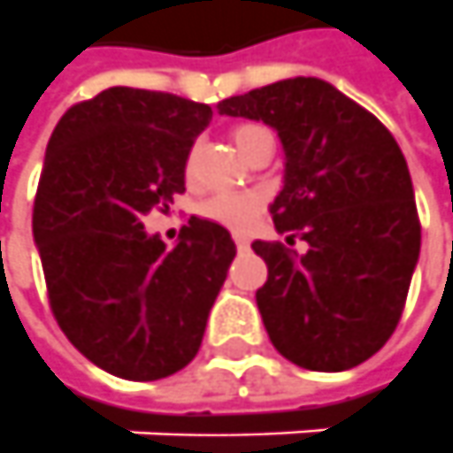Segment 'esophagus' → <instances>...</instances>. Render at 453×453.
<instances>
[{"label":"esophagus","instance_id":"obj_1","mask_svg":"<svg viewBox=\"0 0 453 453\" xmlns=\"http://www.w3.org/2000/svg\"><path fill=\"white\" fill-rule=\"evenodd\" d=\"M234 244H236V249H239V251H247L249 239L244 236V234H234Z\"/></svg>","mask_w":453,"mask_h":453}]
</instances>
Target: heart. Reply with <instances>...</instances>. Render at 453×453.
I'll use <instances>...</instances> for the list:
<instances>
[{
	"label": "heart",
	"mask_w": 453,
	"mask_h": 453,
	"mask_svg": "<svg viewBox=\"0 0 453 453\" xmlns=\"http://www.w3.org/2000/svg\"><path fill=\"white\" fill-rule=\"evenodd\" d=\"M259 132H266L259 124H242L232 132L234 144L239 147V151L244 154V149L249 147V142ZM264 199L254 191H226V194H217L211 199H206L199 214L204 219L221 224L232 232H247L254 221L262 217Z\"/></svg>",
	"instance_id": "obj_1"
}]
</instances>
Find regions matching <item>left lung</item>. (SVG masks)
Instances as JSON below:
<instances>
[{"label":"left lung","mask_w":453,"mask_h":453,"mask_svg":"<svg viewBox=\"0 0 453 453\" xmlns=\"http://www.w3.org/2000/svg\"><path fill=\"white\" fill-rule=\"evenodd\" d=\"M264 121L284 147V187L269 206L287 242H254L269 269L257 306L272 344L311 372L359 366L387 344L421 249L402 149L372 111L329 81L294 77L219 102Z\"/></svg>","instance_id":"8db88e82"}]
</instances>
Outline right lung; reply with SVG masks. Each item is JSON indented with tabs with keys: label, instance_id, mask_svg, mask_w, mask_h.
Segmentation results:
<instances>
[{
	"label": "right lung",
	"instance_id": "right-lung-1",
	"mask_svg": "<svg viewBox=\"0 0 453 453\" xmlns=\"http://www.w3.org/2000/svg\"><path fill=\"white\" fill-rule=\"evenodd\" d=\"M211 106L111 87L66 109L51 132L32 214L50 304L66 339L109 374L154 381L202 347L236 257L221 224L191 217L177 247L142 219L184 191Z\"/></svg>",
	"mask_w": 453,
	"mask_h": 453
}]
</instances>
